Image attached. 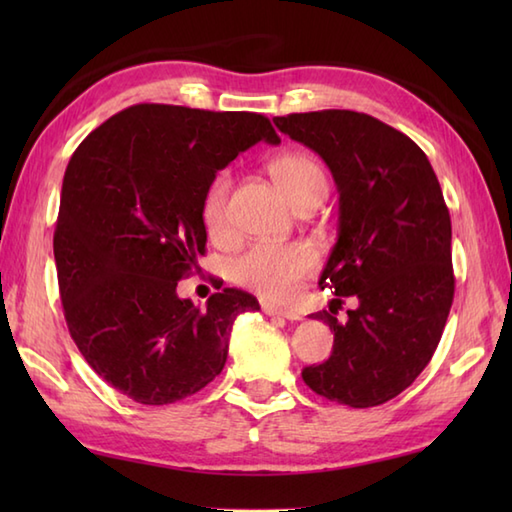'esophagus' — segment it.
Returning a JSON list of instances; mask_svg holds the SVG:
<instances>
[{
    "label": "esophagus",
    "mask_w": 512,
    "mask_h": 512,
    "mask_svg": "<svg viewBox=\"0 0 512 512\" xmlns=\"http://www.w3.org/2000/svg\"><path fill=\"white\" fill-rule=\"evenodd\" d=\"M262 310L270 317H284L288 321H299L301 314L297 310H288V308H279L275 303H262Z\"/></svg>",
    "instance_id": "esophagus-1"
}]
</instances>
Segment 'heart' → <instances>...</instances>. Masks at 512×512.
Segmentation results:
<instances>
[{
    "label": "heart",
    "instance_id": "b5f03b06",
    "mask_svg": "<svg viewBox=\"0 0 512 512\" xmlns=\"http://www.w3.org/2000/svg\"><path fill=\"white\" fill-rule=\"evenodd\" d=\"M275 187L286 195L288 202L301 206L319 200L328 191V180L321 165L303 151H288L268 165ZM231 171L215 173L202 195V224L213 242H226L231 237V217H228V195H231ZM317 253L303 242L288 244H257L239 255L231 273L239 286L257 292L270 301H290L299 295L312 270L317 268Z\"/></svg>",
    "mask_w": 512,
    "mask_h": 512
}]
</instances>
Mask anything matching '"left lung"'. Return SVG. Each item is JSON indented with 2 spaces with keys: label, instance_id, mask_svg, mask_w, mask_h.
I'll list each match as a JSON object with an SVG mask.
<instances>
[{
  "label": "left lung",
  "instance_id": "obj_1",
  "mask_svg": "<svg viewBox=\"0 0 512 512\" xmlns=\"http://www.w3.org/2000/svg\"><path fill=\"white\" fill-rule=\"evenodd\" d=\"M325 160L339 189V239L321 273L336 297L312 314L334 332L332 354L303 367L319 396L383 405L429 365L453 303L451 215L424 151L398 129L352 110L273 118ZM359 306L341 324L333 306Z\"/></svg>",
  "mask_w": 512,
  "mask_h": 512
}]
</instances>
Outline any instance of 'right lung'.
<instances>
[{"label": "right lung", "instance_id": "right-lung-1", "mask_svg": "<svg viewBox=\"0 0 512 512\" xmlns=\"http://www.w3.org/2000/svg\"><path fill=\"white\" fill-rule=\"evenodd\" d=\"M259 140L281 143L262 114L140 103L96 127L68 162L54 228L65 323L94 372L140 405L209 385L237 314L259 310L237 288L215 292L206 310L176 292L206 250V187Z\"/></svg>", "mask_w": 512, "mask_h": 512}]
</instances>
